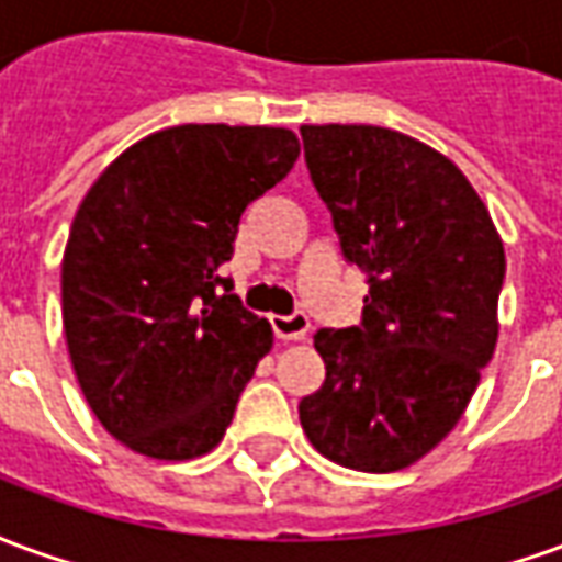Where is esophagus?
<instances>
[{
    "label": "esophagus",
    "mask_w": 562,
    "mask_h": 562,
    "mask_svg": "<svg viewBox=\"0 0 562 562\" xmlns=\"http://www.w3.org/2000/svg\"><path fill=\"white\" fill-rule=\"evenodd\" d=\"M273 330H277V337L280 340H304L306 334H310V316L306 313H292V316H273Z\"/></svg>",
    "instance_id": "34e87169"
}]
</instances>
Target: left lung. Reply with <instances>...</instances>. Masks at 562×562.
<instances>
[{"mask_svg":"<svg viewBox=\"0 0 562 562\" xmlns=\"http://www.w3.org/2000/svg\"><path fill=\"white\" fill-rule=\"evenodd\" d=\"M346 261L367 273L361 325L322 328L325 382L297 413L318 454L361 472L424 458L460 422L496 346L506 252L470 180L382 126H301Z\"/></svg>","mask_w":562,"mask_h":562,"instance_id":"left-lung-1","label":"left lung"}]
</instances>
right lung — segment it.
<instances>
[{
  "instance_id": "1",
  "label": "right lung",
  "mask_w": 562,
  "mask_h": 562,
  "mask_svg": "<svg viewBox=\"0 0 562 562\" xmlns=\"http://www.w3.org/2000/svg\"><path fill=\"white\" fill-rule=\"evenodd\" d=\"M301 144L273 126H173L116 156L63 256V328L80 391L123 446L189 460L220 446L273 346L220 268L244 210Z\"/></svg>"
}]
</instances>
